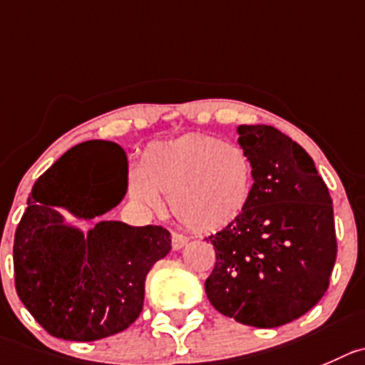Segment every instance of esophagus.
<instances>
[{
    "label": "esophagus",
    "mask_w": 365,
    "mask_h": 365,
    "mask_svg": "<svg viewBox=\"0 0 365 365\" xmlns=\"http://www.w3.org/2000/svg\"><path fill=\"white\" fill-rule=\"evenodd\" d=\"M186 237H182V235H179V232H172V249L173 251H179V249H182L186 245Z\"/></svg>",
    "instance_id": "obj_1"
}]
</instances>
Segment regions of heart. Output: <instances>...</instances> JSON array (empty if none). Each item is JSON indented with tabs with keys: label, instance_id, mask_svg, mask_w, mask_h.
<instances>
[{
	"label": "heart",
	"instance_id": "obj_1",
	"mask_svg": "<svg viewBox=\"0 0 365 365\" xmlns=\"http://www.w3.org/2000/svg\"><path fill=\"white\" fill-rule=\"evenodd\" d=\"M255 182V165L238 145L218 138L188 134L154 143L140 161L128 192L134 200L158 207L168 195L179 224L195 232H211L235 224L247 207Z\"/></svg>",
	"mask_w": 365,
	"mask_h": 365
}]
</instances>
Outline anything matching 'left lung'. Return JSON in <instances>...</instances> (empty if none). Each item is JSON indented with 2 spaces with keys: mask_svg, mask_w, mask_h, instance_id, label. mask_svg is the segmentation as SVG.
I'll list each match as a JSON object with an SVG mask.
<instances>
[{
  "mask_svg": "<svg viewBox=\"0 0 365 365\" xmlns=\"http://www.w3.org/2000/svg\"><path fill=\"white\" fill-rule=\"evenodd\" d=\"M255 165L251 200L210 242L206 296L215 310L255 328L299 319L328 290L336 258L331 197L314 159L270 125H240Z\"/></svg>",
  "mask_w": 365,
  "mask_h": 365,
  "instance_id": "8db88e82",
  "label": "left lung"
}]
</instances>
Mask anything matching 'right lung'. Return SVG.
<instances>
[{"mask_svg":"<svg viewBox=\"0 0 365 365\" xmlns=\"http://www.w3.org/2000/svg\"><path fill=\"white\" fill-rule=\"evenodd\" d=\"M128 163L113 141L69 148L34 185L14 238L16 290L50 335L91 342L133 324L143 310L145 277L172 249L161 225L102 220L84 232L58 210L93 220L127 192Z\"/></svg>","mask_w":365,"mask_h":365,"instance_id":"1","label":"right lung"}]
</instances>
